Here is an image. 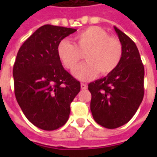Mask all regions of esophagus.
I'll return each mask as SVG.
<instances>
[{"instance_id":"1","label":"esophagus","mask_w":157,"mask_h":157,"mask_svg":"<svg viewBox=\"0 0 157 157\" xmlns=\"http://www.w3.org/2000/svg\"><path fill=\"white\" fill-rule=\"evenodd\" d=\"M81 88H82V90H86V89L87 88V86H86V84H85V83H81Z\"/></svg>"}]
</instances>
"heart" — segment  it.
Instances as JSON below:
<instances>
[{
    "instance_id": "b5f03b06",
    "label": "heart",
    "mask_w": 157,
    "mask_h": 157,
    "mask_svg": "<svg viewBox=\"0 0 157 157\" xmlns=\"http://www.w3.org/2000/svg\"><path fill=\"white\" fill-rule=\"evenodd\" d=\"M73 44L67 39L60 41L57 54L65 68L74 71L85 54L87 61L73 72L75 78L87 81L100 75L112 73L122 57V46L118 39L98 26L89 27L74 36Z\"/></svg>"
}]
</instances>
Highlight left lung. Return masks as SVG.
Wrapping results in <instances>:
<instances>
[{
  "label": "left lung",
  "instance_id": "8db88e82",
  "mask_svg": "<svg viewBox=\"0 0 157 157\" xmlns=\"http://www.w3.org/2000/svg\"><path fill=\"white\" fill-rule=\"evenodd\" d=\"M122 46L117 68L109 75L89 83L91 111L98 124L116 128L128 123L144 97L145 70L135 44L115 26Z\"/></svg>",
  "mask_w": 157,
  "mask_h": 157
}]
</instances>
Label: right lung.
Instances as JSON below:
<instances>
[{
    "label": "right lung",
    "mask_w": 157,
    "mask_h": 157,
    "mask_svg": "<svg viewBox=\"0 0 157 157\" xmlns=\"http://www.w3.org/2000/svg\"><path fill=\"white\" fill-rule=\"evenodd\" d=\"M76 29L46 24L19 48L14 66L16 99L26 118L44 130H54L67 122L71 103L81 90L62 65L57 48Z\"/></svg>",
    "instance_id": "obj_1"
}]
</instances>
